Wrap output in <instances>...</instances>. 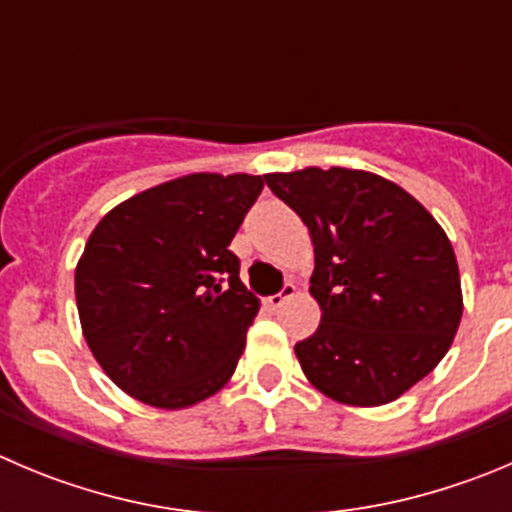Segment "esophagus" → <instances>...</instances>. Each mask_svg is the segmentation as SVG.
Segmentation results:
<instances>
[{
  "mask_svg": "<svg viewBox=\"0 0 512 512\" xmlns=\"http://www.w3.org/2000/svg\"><path fill=\"white\" fill-rule=\"evenodd\" d=\"M294 296H296V286L286 284L284 289L279 291V294H274V296H269V299H266V306H269V309H281V306H284L289 299H294Z\"/></svg>",
  "mask_w": 512,
  "mask_h": 512,
  "instance_id": "34e87169",
  "label": "esophagus"
}]
</instances>
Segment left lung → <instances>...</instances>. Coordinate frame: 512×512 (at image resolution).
<instances>
[{
	"mask_svg": "<svg viewBox=\"0 0 512 512\" xmlns=\"http://www.w3.org/2000/svg\"><path fill=\"white\" fill-rule=\"evenodd\" d=\"M314 246L309 294L321 324L294 347L306 379L339 405H389L425 379L462 319L445 228L405 188L369 170L266 173Z\"/></svg>",
	"mask_w": 512,
	"mask_h": 512,
	"instance_id": "obj_1",
	"label": "left lung"
}]
</instances>
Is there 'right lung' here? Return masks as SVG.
<instances>
[{"label": "right lung", "mask_w": 512, "mask_h": 512, "mask_svg": "<svg viewBox=\"0 0 512 512\" xmlns=\"http://www.w3.org/2000/svg\"><path fill=\"white\" fill-rule=\"evenodd\" d=\"M261 188L264 175H180L92 228L75 269L82 337L143 405L186 410L236 372L259 299L228 246Z\"/></svg>", "instance_id": "obj_1"}]
</instances>
